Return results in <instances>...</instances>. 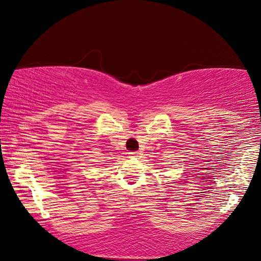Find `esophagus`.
Returning a JSON list of instances; mask_svg holds the SVG:
<instances>
[{"instance_id": "34e87169", "label": "esophagus", "mask_w": 261, "mask_h": 261, "mask_svg": "<svg viewBox=\"0 0 261 261\" xmlns=\"http://www.w3.org/2000/svg\"><path fill=\"white\" fill-rule=\"evenodd\" d=\"M128 154H129L130 156H137L139 153H138V152H129V153H128Z\"/></svg>"}]
</instances>
